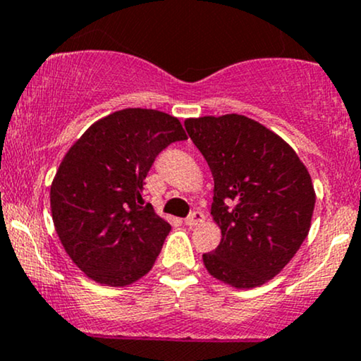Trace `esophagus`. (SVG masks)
<instances>
[{
    "mask_svg": "<svg viewBox=\"0 0 361 361\" xmlns=\"http://www.w3.org/2000/svg\"><path fill=\"white\" fill-rule=\"evenodd\" d=\"M203 220H205V215H203L202 212H193V214L185 220V224L188 225V227H197V225L202 224Z\"/></svg>",
    "mask_w": 361,
    "mask_h": 361,
    "instance_id": "1",
    "label": "esophagus"
}]
</instances>
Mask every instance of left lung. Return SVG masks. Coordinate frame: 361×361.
Listing matches in <instances>:
<instances>
[{
    "label": "left lung",
    "instance_id": "left-lung-1",
    "mask_svg": "<svg viewBox=\"0 0 361 361\" xmlns=\"http://www.w3.org/2000/svg\"><path fill=\"white\" fill-rule=\"evenodd\" d=\"M185 128L215 185L212 216L222 240L203 254L208 274L235 289L266 284L310 232V171L284 139L245 116L190 117Z\"/></svg>",
    "mask_w": 361,
    "mask_h": 361
}]
</instances>
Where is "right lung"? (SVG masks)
Instances as JSON below:
<instances>
[{"label":"right lung","instance_id":"1","mask_svg":"<svg viewBox=\"0 0 361 361\" xmlns=\"http://www.w3.org/2000/svg\"><path fill=\"white\" fill-rule=\"evenodd\" d=\"M186 133L175 116L123 109L95 121L63 156L50 186L65 252L99 284L124 288L153 267L171 230L142 200L151 164Z\"/></svg>","mask_w":361,"mask_h":361}]
</instances>
